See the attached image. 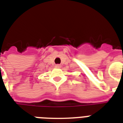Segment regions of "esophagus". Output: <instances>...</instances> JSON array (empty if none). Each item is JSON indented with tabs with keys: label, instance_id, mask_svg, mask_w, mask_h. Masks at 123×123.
Wrapping results in <instances>:
<instances>
[{
	"label": "esophagus",
	"instance_id": "34e87169",
	"mask_svg": "<svg viewBox=\"0 0 123 123\" xmlns=\"http://www.w3.org/2000/svg\"><path fill=\"white\" fill-rule=\"evenodd\" d=\"M55 67H56V68H61V64H56V65H55Z\"/></svg>",
	"mask_w": 123,
	"mask_h": 123
}]
</instances>
